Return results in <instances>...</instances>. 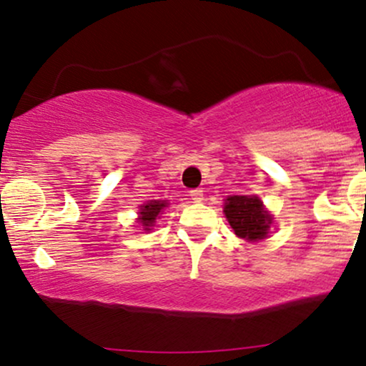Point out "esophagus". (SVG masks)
<instances>
[{"mask_svg":"<svg viewBox=\"0 0 366 366\" xmlns=\"http://www.w3.org/2000/svg\"><path fill=\"white\" fill-rule=\"evenodd\" d=\"M189 196H191V199L194 201V203H201V201H203V191H201V189H192Z\"/></svg>","mask_w":366,"mask_h":366,"instance_id":"1","label":"esophagus"}]
</instances>
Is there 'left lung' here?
I'll use <instances>...</instances> for the list:
<instances>
[{
	"label": "left lung",
	"instance_id": "8db88e82",
	"mask_svg": "<svg viewBox=\"0 0 366 366\" xmlns=\"http://www.w3.org/2000/svg\"><path fill=\"white\" fill-rule=\"evenodd\" d=\"M225 217L237 237L246 241L264 239L270 229L272 217L256 196H230L225 203Z\"/></svg>",
	"mask_w": 366,
	"mask_h": 366
}]
</instances>
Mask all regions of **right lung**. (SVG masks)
<instances>
[{"label": "right lung", "instance_id": "right-lung-1", "mask_svg": "<svg viewBox=\"0 0 366 366\" xmlns=\"http://www.w3.org/2000/svg\"><path fill=\"white\" fill-rule=\"evenodd\" d=\"M167 203H162V201H149L148 204H144V207L141 208L139 212V220L142 227H144V230H151L149 227H153L154 220H157L158 213L162 212L163 208H165Z\"/></svg>", "mask_w": 366, "mask_h": 366}]
</instances>
